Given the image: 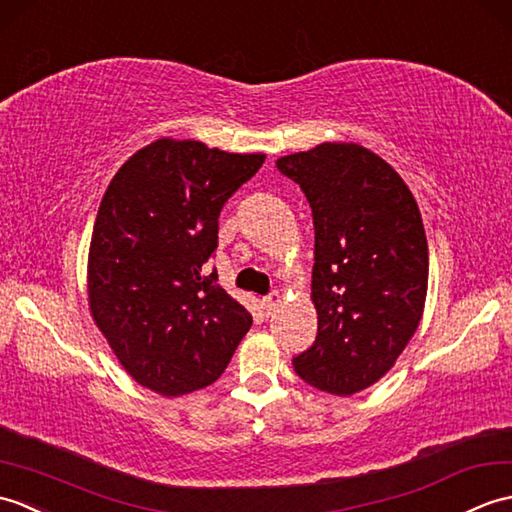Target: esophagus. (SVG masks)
I'll use <instances>...</instances> for the list:
<instances>
[{
  "mask_svg": "<svg viewBox=\"0 0 512 512\" xmlns=\"http://www.w3.org/2000/svg\"><path fill=\"white\" fill-rule=\"evenodd\" d=\"M280 302H282V295L278 293V291H271L267 298H263V309H265V313L267 315H271L274 313L278 306H280Z\"/></svg>",
  "mask_w": 512,
  "mask_h": 512,
  "instance_id": "1",
  "label": "esophagus"
}]
</instances>
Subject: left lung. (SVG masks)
Returning <instances> with one entry per match:
<instances>
[{
  "label": "left lung",
  "instance_id": "left-lung-1",
  "mask_svg": "<svg viewBox=\"0 0 512 512\" xmlns=\"http://www.w3.org/2000/svg\"><path fill=\"white\" fill-rule=\"evenodd\" d=\"M276 166L302 188L315 227L317 337L293 368L317 390L350 396L394 366L423 317V219L399 173L359 144L326 142Z\"/></svg>",
  "mask_w": 512,
  "mask_h": 512
}]
</instances>
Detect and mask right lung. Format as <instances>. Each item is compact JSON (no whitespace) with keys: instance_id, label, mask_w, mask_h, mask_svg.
<instances>
[{"instance_id":"add662e5","label":"right lung","mask_w":512,"mask_h":512,"mask_svg":"<svg viewBox=\"0 0 512 512\" xmlns=\"http://www.w3.org/2000/svg\"><path fill=\"white\" fill-rule=\"evenodd\" d=\"M263 162L162 138L113 175L89 247V309L144 388L164 396L206 388L252 326L208 260L225 201Z\"/></svg>"}]
</instances>
